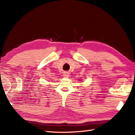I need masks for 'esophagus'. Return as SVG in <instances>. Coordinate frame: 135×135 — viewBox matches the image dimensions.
Returning a JSON list of instances; mask_svg holds the SVG:
<instances>
[{
	"label": "esophagus",
	"instance_id": "obj_1",
	"mask_svg": "<svg viewBox=\"0 0 135 135\" xmlns=\"http://www.w3.org/2000/svg\"><path fill=\"white\" fill-rule=\"evenodd\" d=\"M63 76H64V78H68V76H69V74L68 73H64V74H63Z\"/></svg>",
	"mask_w": 135,
	"mask_h": 135
}]
</instances>
